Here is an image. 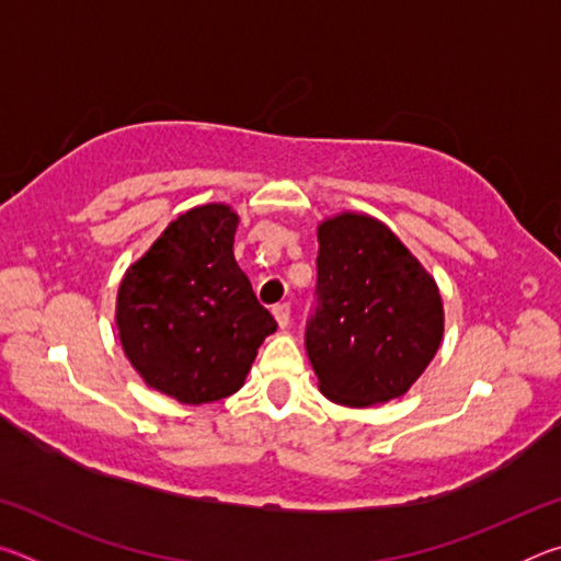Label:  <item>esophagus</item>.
<instances>
[{"instance_id":"34e87169","label":"esophagus","mask_w":561,"mask_h":561,"mask_svg":"<svg viewBox=\"0 0 561 561\" xmlns=\"http://www.w3.org/2000/svg\"><path fill=\"white\" fill-rule=\"evenodd\" d=\"M274 319H277V324L282 327V329H287L289 327V319H291V307L287 301H279V304H274Z\"/></svg>"}]
</instances>
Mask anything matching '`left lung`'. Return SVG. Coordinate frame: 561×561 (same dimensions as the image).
Segmentation results:
<instances>
[{
    "label": "left lung",
    "instance_id": "obj_1",
    "mask_svg": "<svg viewBox=\"0 0 561 561\" xmlns=\"http://www.w3.org/2000/svg\"><path fill=\"white\" fill-rule=\"evenodd\" d=\"M307 354L329 401L364 408L403 396L443 339V304L431 274L368 215L319 227Z\"/></svg>",
    "mask_w": 561,
    "mask_h": 561
}]
</instances>
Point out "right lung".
<instances>
[{
	"label": "right lung",
	"mask_w": 561,
	"mask_h": 561,
	"mask_svg": "<svg viewBox=\"0 0 561 561\" xmlns=\"http://www.w3.org/2000/svg\"><path fill=\"white\" fill-rule=\"evenodd\" d=\"M237 215L203 205L158 237L118 289V334L148 386L180 403H210L244 383L277 321L234 262Z\"/></svg>",
	"instance_id": "right-lung-1"
}]
</instances>
